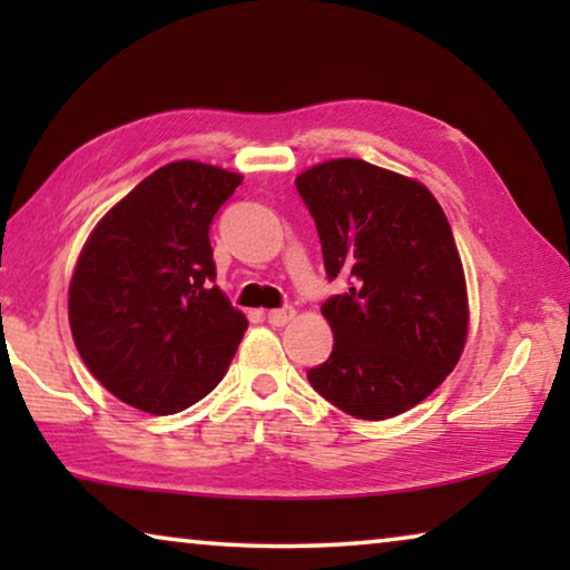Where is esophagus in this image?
<instances>
[{"instance_id": "esophagus-1", "label": "esophagus", "mask_w": 570, "mask_h": 570, "mask_svg": "<svg viewBox=\"0 0 570 570\" xmlns=\"http://www.w3.org/2000/svg\"><path fill=\"white\" fill-rule=\"evenodd\" d=\"M296 316V312L292 306H284V308H272V312L266 314V320L272 326H286Z\"/></svg>"}]
</instances>
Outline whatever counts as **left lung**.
<instances>
[{"label":"left lung","instance_id":"1","mask_svg":"<svg viewBox=\"0 0 570 570\" xmlns=\"http://www.w3.org/2000/svg\"><path fill=\"white\" fill-rule=\"evenodd\" d=\"M316 224L330 282V360L306 372L334 407L387 420L430 397L468 340V292L445 210L422 183L356 158L296 178Z\"/></svg>","mask_w":570,"mask_h":570}]
</instances>
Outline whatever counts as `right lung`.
<instances>
[{"label": "right lung", "instance_id": "1", "mask_svg": "<svg viewBox=\"0 0 570 570\" xmlns=\"http://www.w3.org/2000/svg\"><path fill=\"white\" fill-rule=\"evenodd\" d=\"M238 173L176 160L115 204L70 282V330L92 377L135 410L173 414L224 380L246 316L214 284L208 230Z\"/></svg>", "mask_w": 570, "mask_h": 570}]
</instances>
